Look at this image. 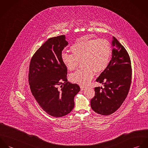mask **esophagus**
Wrapping results in <instances>:
<instances>
[{"label":"esophagus","instance_id":"34e87169","mask_svg":"<svg viewBox=\"0 0 148 148\" xmlns=\"http://www.w3.org/2000/svg\"><path fill=\"white\" fill-rule=\"evenodd\" d=\"M80 88H81V90H84L85 89H86V87L84 86H80Z\"/></svg>","mask_w":148,"mask_h":148}]
</instances>
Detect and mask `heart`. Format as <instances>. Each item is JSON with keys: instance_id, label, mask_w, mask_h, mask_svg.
Wrapping results in <instances>:
<instances>
[{"instance_id": "b5f03b06", "label": "heart", "mask_w": 148, "mask_h": 148, "mask_svg": "<svg viewBox=\"0 0 148 148\" xmlns=\"http://www.w3.org/2000/svg\"><path fill=\"white\" fill-rule=\"evenodd\" d=\"M72 54L63 52L64 65L69 71L75 70L82 62L84 68L72 73L71 80L76 84L86 85L92 80L95 72H103L109 63L112 49L110 42L104 39L79 40L71 47Z\"/></svg>"}]
</instances>
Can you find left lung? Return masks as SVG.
Instances as JSON below:
<instances>
[{"label": "left lung", "instance_id": "1", "mask_svg": "<svg viewBox=\"0 0 148 148\" xmlns=\"http://www.w3.org/2000/svg\"><path fill=\"white\" fill-rule=\"evenodd\" d=\"M112 45V59L96 80L104 84V88L95 87V95L90 101L95 112L106 116L113 113L122 105L132 82L131 61L127 50L114 37Z\"/></svg>", "mask_w": 148, "mask_h": 148}]
</instances>
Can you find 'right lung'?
Here are the masks:
<instances>
[{"label": "right lung", "mask_w": 148, "mask_h": 148, "mask_svg": "<svg viewBox=\"0 0 148 148\" xmlns=\"http://www.w3.org/2000/svg\"><path fill=\"white\" fill-rule=\"evenodd\" d=\"M64 35L48 39L32 56L28 82L35 100L47 114L60 117L74 108V97L80 91L77 84L67 80V68L62 60L68 45Z\"/></svg>", "instance_id": "obj_1"}]
</instances>
